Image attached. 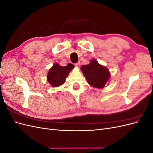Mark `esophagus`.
<instances>
[{"label": "esophagus", "instance_id": "esophagus-1", "mask_svg": "<svg viewBox=\"0 0 153 153\" xmlns=\"http://www.w3.org/2000/svg\"><path fill=\"white\" fill-rule=\"evenodd\" d=\"M75 66L76 67H77V68H79L80 66V63L78 62H77V63H76L75 64Z\"/></svg>", "mask_w": 153, "mask_h": 153}]
</instances>
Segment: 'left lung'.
Returning <instances> with one entry per match:
<instances>
[{"label": "left lung", "mask_w": 153, "mask_h": 153, "mask_svg": "<svg viewBox=\"0 0 153 153\" xmlns=\"http://www.w3.org/2000/svg\"><path fill=\"white\" fill-rule=\"evenodd\" d=\"M81 70L89 84L96 88H103L110 76L108 69L96 59H92L89 64L82 66Z\"/></svg>", "instance_id": "left-lung-1"}]
</instances>
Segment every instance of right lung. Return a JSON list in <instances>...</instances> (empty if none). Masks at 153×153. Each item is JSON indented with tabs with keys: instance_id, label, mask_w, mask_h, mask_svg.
I'll use <instances>...</instances> for the list:
<instances>
[{
	"instance_id": "obj_1",
	"label": "right lung",
	"mask_w": 153,
	"mask_h": 153,
	"mask_svg": "<svg viewBox=\"0 0 153 153\" xmlns=\"http://www.w3.org/2000/svg\"><path fill=\"white\" fill-rule=\"evenodd\" d=\"M74 65L69 63L66 66H61L59 64H54L50 69L47 75V80L53 87H58L63 84L69 73L72 70Z\"/></svg>"
}]
</instances>
